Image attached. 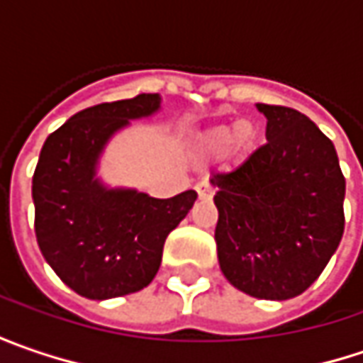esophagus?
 <instances>
[{"mask_svg": "<svg viewBox=\"0 0 363 363\" xmlns=\"http://www.w3.org/2000/svg\"><path fill=\"white\" fill-rule=\"evenodd\" d=\"M196 191H198V196H200V198H212V194H214V189H212V186H210L208 182H200V184H196Z\"/></svg>", "mask_w": 363, "mask_h": 363, "instance_id": "esophagus-1", "label": "esophagus"}]
</instances>
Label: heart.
<instances>
[{
    "mask_svg": "<svg viewBox=\"0 0 363 363\" xmlns=\"http://www.w3.org/2000/svg\"><path fill=\"white\" fill-rule=\"evenodd\" d=\"M236 139L238 145H250L252 139H255V129L250 123L246 121H240L232 127H218L214 131L208 133L206 137V147L212 149V151H218V149H224L226 145H230L232 141Z\"/></svg>",
    "mask_w": 363,
    "mask_h": 363,
    "instance_id": "obj_1",
    "label": "heart"
}]
</instances>
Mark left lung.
<instances>
[{
    "label": "left lung",
    "mask_w": 363,
    "mask_h": 363,
    "mask_svg": "<svg viewBox=\"0 0 363 363\" xmlns=\"http://www.w3.org/2000/svg\"><path fill=\"white\" fill-rule=\"evenodd\" d=\"M267 143L230 172H216L214 238L224 277L257 299L307 291L342 242L345 177L335 147L313 121L262 105Z\"/></svg>",
    "instance_id": "1"
}]
</instances>
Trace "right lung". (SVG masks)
<instances>
[{"label": "right lung", "mask_w": 363, "mask_h": 363, "mask_svg": "<svg viewBox=\"0 0 363 363\" xmlns=\"http://www.w3.org/2000/svg\"><path fill=\"white\" fill-rule=\"evenodd\" d=\"M160 108L157 94L101 103L48 135L32 179L34 228L44 258L74 293L113 299L137 293L157 274L167 234L198 194L157 200L133 189H105L94 165L113 133Z\"/></svg>", "instance_id": "1"}]
</instances>
